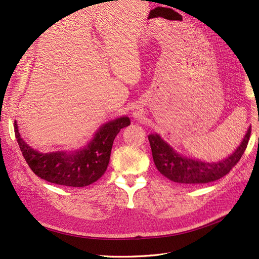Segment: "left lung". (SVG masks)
Returning <instances> with one entry per match:
<instances>
[{"label":"left lung","instance_id":"left-lung-1","mask_svg":"<svg viewBox=\"0 0 259 259\" xmlns=\"http://www.w3.org/2000/svg\"><path fill=\"white\" fill-rule=\"evenodd\" d=\"M251 136L247 130L242 142L229 157L219 162H203L181 156L158 135H150L149 141L157 170L172 182L181 184H206L223 178L240 160Z\"/></svg>","mask_w":259,"mask_h":259}]
</instances>
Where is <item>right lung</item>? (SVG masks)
Returning <instances> with one entry per match:
<instances>
[{
    "mask_svg": "<svg viewBox=\"0 0 259 259\" xmlns=\"http://www.w3.org/2000/svg\"><path fill=\"white\" fill-rule=\"evenodd\" d=\"M130 123L127 117H123L104 124L87 148L73 154H42L33 150L20 137L16 122L15 135L25 161L37 177L57 185L84 187L95 183L105 173L113 140L120 130L128 126Z\"/></svg>",
    "mask_w": 259,
    "mask_h": 259,
    "instance_id": "obj_1",
    "label": "right lung"
}]
</instances>
